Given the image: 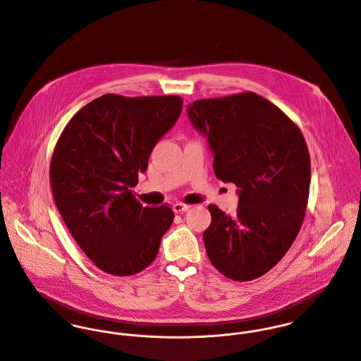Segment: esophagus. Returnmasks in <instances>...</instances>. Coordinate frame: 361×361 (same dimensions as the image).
Segmentation results:
<instances>
[{
  "instance_id": "esophagus-1",
  "label": "esophagus",
  "mask_w": 361,
  "mask_h": 361,
  "mask_svg": "<svg viewBox=\"0 0 361 361\" xmlns=\"http://www.w3.org/2000/svg\"><path fill=\"white\" fill-rule=\"evenodd\" d=\"M190 208V206H188V204H183V203H175L173 206H172V209L178 214V212H185V211H188Z\"/></svg>"
}]
</instances>
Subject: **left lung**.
<instances>
[{
	"label": "left lung",
	"mask_w": 361,
	"mask_h": 361,
	"mask_svg": "<svg viewBox=\"0 0 361 361\" xmlns=\"http://www.w3.org/2000/svg\"><path fill=\"white\" fill-rule=\"evenodd\" d=\"M204 135L214 172L238 186L235 216L208 206L203 233L212 265L233 281L268 272L295 242L307 207L311 165L300 129L274 104L247 92L188 105Z\"/></svg>",
	"instance_id": "1"
}]
</instances>
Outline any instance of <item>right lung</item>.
<instances>
[{
	"instance_id": "obj_1",
	"label": "right lung",
	"mask_w": 361,
	"mask_h": 361,
	"mask_svg": "<svg viewBox=\"0 0 361 361\" xmlns=\"http://www.w3.org/2000/svg\"><path fill=\"white\" fill-rule=\"evenodd\" d=\"M176 96L104 94L68 122L50 166L52 196L71 235L100 269L128 276L157 257L173 221L133 196L157 142L182 112Z\"/></svg>"
}]
</instances>
